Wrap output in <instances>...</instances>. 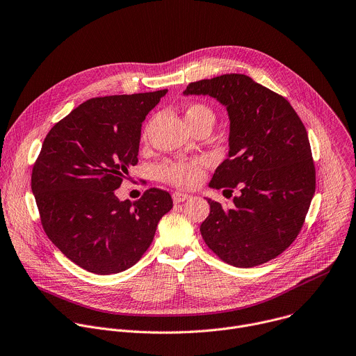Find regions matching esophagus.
I'll list each match as a JSON object with an SVG mask.
<instances>
[{"instance_id": "obj_1", "label": "esophagus", "mask_w": 356, "mask_h": 356, "mask_svg": "<svg viewBox=\"0 0 356 356\" xmlns=\"http://www.w3.org/2000/svg\"><path fill=\"white\" fill-rule=\"evenodd\" d=\"M172 198H173V202H175V204H179V202H183V201L188 200L190 195L186 194V193H173Z\"/></svg>"}]
</instances>
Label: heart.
<instances>
[{"mask_svg":"<svg viewBox=\"0 0 356 356\" xmlns=\"http://www.w3.org/2000/svg\"><path fill=\"white\" fill-rule=\"evenodd\" d=\"M186 120L191 129L201 124H209L212 127L215 123V113L208 104L194 102L186 107ZM143 138L145 140L147 134H144ZM204 166L205 161L202 158L165 161L158 166V176L163 183L173 187L191 188L202 181Z\"/></svg>","mask_w":356,"mask_h":356,"instance_id":"1","label":"heart"}]
</instances>
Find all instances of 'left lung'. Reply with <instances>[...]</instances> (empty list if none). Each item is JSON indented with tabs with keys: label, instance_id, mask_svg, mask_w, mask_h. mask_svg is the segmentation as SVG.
Here are the masks:
<instances>
[{
	"label": "left lung",
	"instance_id": "obj_1",
	"mask_svg": "<svg viewBox=\"0 0 356 356\" xmlns=\"http://www.w3.org/2000/svg\"><path fill=\"white\" fill-rule=\"evenodd\" d=\"M184 93L218 99L230 118L229 156L209 186L239 194L232 208L207 198L211 212L200 227L205 245L234 267L275 259L298 238L316 190L300 117L284 96L243 74L191 82Z\"/></svg>",
	"mask_w": 356,
	"mask_h": 356
}]
</instances>
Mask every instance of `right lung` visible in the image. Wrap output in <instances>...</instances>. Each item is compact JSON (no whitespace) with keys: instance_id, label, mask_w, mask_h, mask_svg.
I'll list each match as a JSON object with an SVG mask.
<instances>
[{"instance_id":"add662e5","label":"right lung","mask_w":356,"mask_h":356,"mask_svg":"<svg viewBox=\"0 0 356 356\" xmlns=\"http://www.w3.org/2000/svg\"><path fill=\"white\" fill-rule=\"evenodd\" d=\"M166 89L92 97L53 126L32 169V191L47 238L81 268L108 275L134 266L151 246L158 222L173 207L152 187L120 201L138 163L141 127Z\"/></svg>"}]
</instances>
